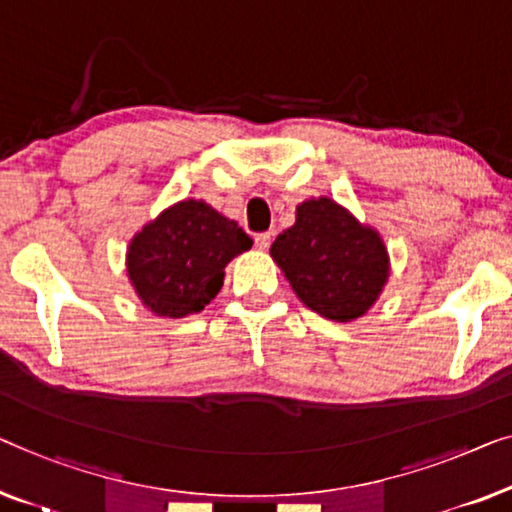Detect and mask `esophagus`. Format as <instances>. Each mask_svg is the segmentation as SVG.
<instances>
[{"label":"esophagus","mask_w":512,"mask_h":512,"mask_svg":"<svg viewBox=\"0 0 512 512\" xmlns=\"http://www.w3.org/2000/svg\"><path fill=\"white\" fill-rule=\"evenodd\" d=\"M255 246L259 250H266L271 246V234L269 232H262V234H255Z\"/></svg>","instance_id":"esophagus-1"}]
</instances>
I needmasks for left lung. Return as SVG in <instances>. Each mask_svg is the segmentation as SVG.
I'll return each instance as SVG.
<instances>
[{
    "label": "left lung",
    "instance_id": "obj_1",
    "mask_svg": "<svg viewBox=\"0 0 512 512\" xmlns=\"http://www.w3.org/2000/svg\"><path fill=\"white\" fill-rule=\"evenodd\" d=\"M271 257L297 297L336 322L362 318L390 273L383 239L327 197L297 208V222L278 234Z\"/></svg>",
    "mask_w": 512,
    "mask_h": 512
}]
</instances>
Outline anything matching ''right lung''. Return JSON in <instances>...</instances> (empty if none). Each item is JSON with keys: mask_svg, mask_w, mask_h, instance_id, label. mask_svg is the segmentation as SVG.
<instances>
[{"mask_svg": "<svg viewBox=\"0 0 512 512\" xmlns=\"http://www.w3.org/2000/svg\"><path fill=\"white\" fill-rule=\"evenodd\" d=\"M253 246L234 220L187 199L148 222L127 250V273L143 304L160 318L204 311L220 292L225 266Z\"/></svg>", "mask_w": 512, "mask_h": 512, "instance_id": "right-lung-1", "label": "right lung"}]
</instances>
